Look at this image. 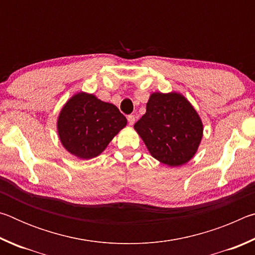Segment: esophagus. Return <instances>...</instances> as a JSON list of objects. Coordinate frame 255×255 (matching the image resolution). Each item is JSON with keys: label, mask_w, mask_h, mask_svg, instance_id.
<instances>
[{"label": "esophagus", "mask_w": 255, "mask_h": 255, "mask_svg": "<svg viewBox=\"0 0 255 255\" xmlns=\"http://www.w3.org/2000/svg\"><path fill=\"white\" fill-rule=\"evenodd\" d=\"M127 119H128V123H129V125H130V126H132V125L135 124V116H133V115H129Z\"/></svg>", "instance_id": "esophagus-1"}]
</instances>
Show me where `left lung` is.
I'll return each mask as SVG.
<instances>
[{
  "label": "left lung",
  "instance_id": "left-lung-1",
  "mask_svg": "<svg viewBox=\"0 0 255 255\" xmlns=\"http://www.w3.org/2000/svg\"><path fill=\"white\" fill-rule=\"evenodd\" d=\"M149 154L170 167L187 164L195 156L204 135L199 114L183 94L153 92L146 112L133 125Z\"/></svg>",
  "mask_w": 255,
  "mask_h": 255
}]
</instances>
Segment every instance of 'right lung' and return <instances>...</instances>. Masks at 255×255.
Returning a JSON list of instances; mask_svg holds the SVG:
<instances>
[{
	"label": "right lung",
	"mask_w": 255,
	"mask_h": 255,
	"mask_svg": "<svg viewBox=\"0 0 255 255\" xmlns=\"http://www.w3.org/2000/svg\"><path fill=\"white\" fill-rule=\"evenodd\" d=\"M126 125V117L115 105L81 91L60 109L57 132L68 153L77 158L90 159L99 156Z\"/></svg>",
	"instance_id": "obj_1"
}]
</instances>
